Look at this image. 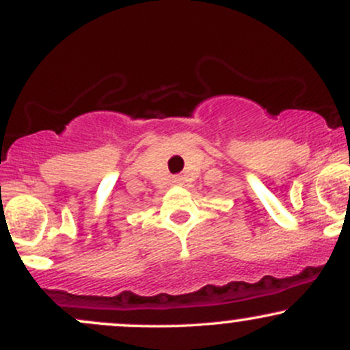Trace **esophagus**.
<instances>
[{
  "label": "esophagus",
  "mask_w": 350,
  "mask_h": 350,
  "mask_svg": "<svg viewBox=\"0 0 350 350\" xmlns=\"http://www.w3.org/2000/svg\"><path fill=\"white\" fill-rule=\"evenodd\" d=\"M176 183H180V176H178V178H174Z\"/></svg>",
  "instance_id": "1"
}]
</instances>
